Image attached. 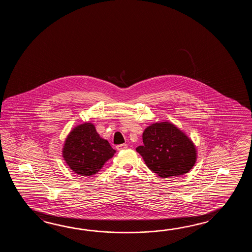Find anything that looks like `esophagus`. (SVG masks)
Segmentation results:
<instances>
[{
  "label": "esophagus",
  "instance_id": "1",
  "mask_svg": "<svg viewBox=\"0 0 252 252\" xmlns=\"http://www.w3.org/2000/svg\"><path fill=\"white\" fill-rule=\"evenodd\" d=\"M127 148H128V145L127 144H120L116 146V149H117V150H119V151H120V150H126Z\"/></svg>",
  "mask_w": 252,
  "mask_h": 252
}]
</instances>
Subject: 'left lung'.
<instances>
[{"label":"left lung","instance_id":"left-lung-1","mask_svg":"<svg viewBox=\"0 0 252 252\" xmlns=\"http://www.w3.org/2000/svg\"><path fill=\"white\" fill-rule=\"evenodd\" d=\"M136 148L151 171L162 178L185 175L196 160V150L188 136L169 123L152 124Z\"/></svg>","mask_w":252,"mask_h":252}]
</instances>
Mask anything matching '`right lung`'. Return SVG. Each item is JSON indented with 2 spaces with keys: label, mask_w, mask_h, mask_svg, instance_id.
Segmentation results:
<instances>
[{
  "label": "right lung",
  "mask_w": 252,
  "mask_h": 252,
  "mask_svg": "<svg viewBox=\"0 0 252 252\" xmlns=\"http://www.w3.org/2000/svg\"><path fill=\"white\" fill-rule=\"evenodd\" d=\"M115 153L106 139L97 133L91 124L75 127L65 139L63 157L66 164L76 174L91 177Z\"/></svg>",
  "instance_id": "1"
}]
</instances>
